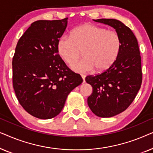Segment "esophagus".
I'll list each match as a JSON object with an SVG mask.
<instances>
[{
	"label": "esophagus",
	"instance_id": "esophagus-1",
	"mask_svg": "<svg viewBox=\"0 0 153 153\" xmlns=\"http://www.w3.org/2000/svg\"><path fill=\"white\" fill-rule=\"evenodd\" d=\"M81 77H82V79H83V82H84V81H85V75L81 74Z\"/></svg>",
	"mask_w": 153,
	"mask_h": 153
}]
</instances>
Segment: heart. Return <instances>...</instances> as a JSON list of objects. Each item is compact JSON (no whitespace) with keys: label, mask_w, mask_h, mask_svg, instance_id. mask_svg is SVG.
Instances as JSON below:
<instances>
[{"label":"heart","mask_w":153,"mask_h":153,"mask_svg":"<svg viewBox=\"0 0 153 153\" xmlns=\"http://www.w3.org/2000/svg\"><path fill=\"white\" fill-rule=\"evenodd\" d=\"M120 39L112 30L91 24L75 28L70 37L62 36L57 42L59 55L70 65L74 64L81 56L83 58L72 67L79 73H87L96 69L104 72L116 61L120 50Z\"/></svg>","instance_id":"heart-1"}]
</instances>
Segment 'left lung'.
I'll return each instance as SVG.
<instances>
[{
  "mask_svg": "<svg viewBox=\"0 0 153 153\" xmlns=\"http://www.w3.org/2000/svg\"><path fill=\"white\" fill-rule=\"evenodd\" d=\"M93 21L113 27L120 39L114 63L102 74L85 77L93 87L88 97L89 108L96 116L109 118L126 110L137 96L142 83L141 56L135 35L123 23L114 19Z\"/></svg>",
  "mask_w": 153,
  "mask_h": 153,
  "instance_id": "8db88e82",
  "label": "left lung"
}]
</instances>
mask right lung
I'll return each mask as SVG.
<instances>
[{
  "label": "right lung",
  "mask_w": 153,
  "mask_h": 153,
  "mask_svg": "<svg viewBox=\"0 0 153 153\" xmlns=\"http://www.w3.org/2000/svg\"><path fill=\"white\" fill-rule=\"evenodd\" d=\"M68 19L33 22L19 39L12 60V82L17 100L39 119L57 116L69 93L83 82L58 54L57 42Z\"/></svg>",
  "instance_id": "1"
}]
</instances>
